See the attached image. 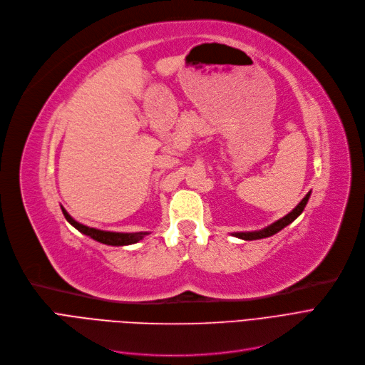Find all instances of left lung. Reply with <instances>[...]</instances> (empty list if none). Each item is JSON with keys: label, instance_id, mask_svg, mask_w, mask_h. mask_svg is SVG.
Segmentation results:
<instances>
[{"label": "left lung", "instance_id": "1", "mask_svg": "<svg viewBox=\"0 0 365 365\" xmlns=\"http://www.w3.org/2000/svg\"><path fill=\"white\" fill-rule=\"evenodd\" d=\"M309 196H310V193H307L304 197H303V200L294 207V210L288 214V215H285L284 218H281V220H277L276 222H273V224H270L269 227H266V229H263V230H258V232H247V233H233L236 237H240V239H245V240H255V239H263V237H269V236H273L274 233H277V232H281L284 227H287L288 224H291L294 220H296L302 212H303V210H304V206H306V203H307V200H309Z\"/></svg>", "mask_w": 365, "mask_h": 365}]
</instances>
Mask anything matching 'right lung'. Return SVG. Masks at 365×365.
<instances>
[{"mask_svg":"<svg viewBox=\"0 0 365 365\" xmlns=\"http://www.w3.org/2000/svg\"><path fill=\"white\" fill-rule=\"evenodd\" d=\"M62 212L66 218V221L74 225V227L84 233L91 236L92 239L101 242V244H106V245H113V247H121V245H130V244H136L138 240H141L145 235L148 233H115V232H103V230H98V229H92V227H88V225H83L80 222H77L76 220H73L71 217H69V214L63 210L62 207Z\"/></svg>","mask_w":365,"mask_h":365,"instance_id":"1","label":"right lung"}]
</instances>
